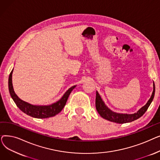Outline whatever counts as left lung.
Instances as JSON below:
<instances>
[{"label":"left lung","mask_w":160,"mask_h":160,"mask_svg":"<svg viewBox=\"0 0 160 160\" xmlns=\"http://www.w3.org/2000/svg\"><path fill=\"white\" fill-rule=\"evenodd\" d=\"M154 93H155V86L154 83V89H153L152 94L151 95L147 103L143 107H142L137 113H135L133 114H122V113H117L110 110V109H109L104 104L101 97H100L97 91L96 100H95L96 109L98 113L100 114V115L101 116L102 118L106 120L114 122H117V123H119V124L130 122L139 119V117H141L146 112L148 108L149 107L150 104L152 101L154 97Z\"/></svg>","instance_id":"obj_1"}]
</instances>
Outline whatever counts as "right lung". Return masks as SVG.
<instances>
[{
	"label": "right lung",
	"instance_id": "add662e5",
	"mask_svg": "<svg viewBox=\"0 0 160 160\" xmlns=\"http://www.w3.org/2000/svg\"><path fill=\"white\" fill-rule=\"evenodd\" d=\"M12 72L13 70L10 72L9 79H8V87H9L10 95L17 106L22 112L32 117H35V118H48V117L55 116L60 113L65 106L71 91L76 87V86H74L69 88L65 92V93L63 95L62 98L56 103L49 106H33L21 100L15 93L12 86Z\"/></svg>",
	"mask_w": 160,
	"mask_h": 160
}]
</instances>
